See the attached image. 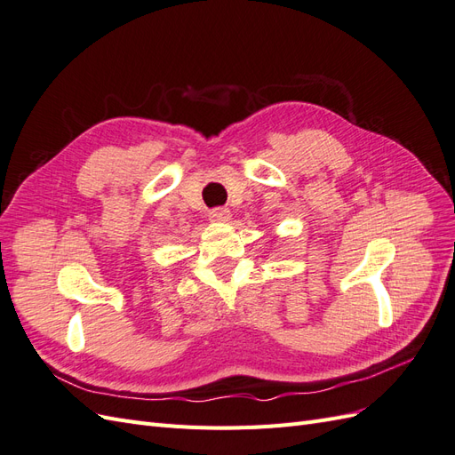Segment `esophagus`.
I'll list each match as a JSON object with an SVG mask.
<instances>
[{"instance_id":"esophagus-1","label":"esophagus","mask_w":455,"mask_h":455,"mask_svg":"<svg viewBox=\"0 0 455 455\" xmlns=\"http://www.w3.org/2000/svg\"><path fill=\"white\" fill-rule=\"evenodd\" d=\"M209 218H211V222L226 224V222H229V220H231V211L229 209H222V206H220V209H212L209 212Z\"/></svg>"}]
</instances>
